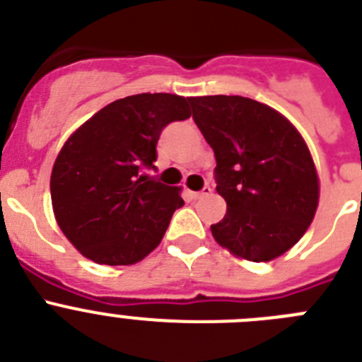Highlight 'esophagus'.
<instances>
[{
	"mask_svg": "<svg viewBox=\"0 0 362 362\" xmlns=\"http://www.w3.org/2000/svg\"><path fill=\"white\" fill-rule=\"evenodd\" d=\"M211 191H213V189H211L209 185H205L202 191H191L189 194H191V198H194V200H200V198H204V197H209Z\"/></svg>",
	"mask_w": 362,
	"mask_h": 362,
	"instance_id": "esophagus-1",
	"label": "esophagus"
}]
</instances>
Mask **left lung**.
<instances>
[{"instance_id": "obj_1", "label": "left lung", "mask_w": 362, "mask_h": 362, "mask_svg": "<svg viewBox=\"0 0 362 362\" xmlns=\"http://www.w3.org/2000/svg\"><path fill=\"white\" fill-rule=\"evenodd\" d=\"M213 148L223 220L214 240L249 262H270L299 242L314 220L319 182L298 129L276 110L240 95L189 99Z\"/></svg>"}]
</instances>
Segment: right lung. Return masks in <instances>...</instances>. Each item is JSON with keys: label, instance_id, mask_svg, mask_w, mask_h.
I'll list each match as a JSON object with an SVG mask.
<instances>
[{"label": "right lung", "instance_id": "add662e5", "mask_svg": "<svg viewBox=\"0 0 362 362\" xmlns=\"http://www.w3.org/2000/svg\"><path fill=\"white\" fill-rule=\"evenodd\" d=\"M189 117V99L139 93L104 106L64 142L52 169V205L83 256L132 265L160 243L184 200L144 169H155L162 129Z\"/></svg>", "mask_w": 362, "mask_h": 362}]
</instances>
